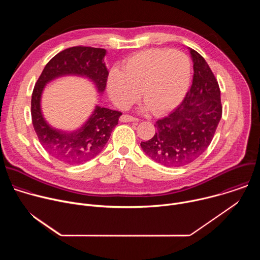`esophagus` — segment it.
I'll list each match as a JSON object with an SVG mask.
<instances>
[{"mask_svg": "<svg viewBox=\"0 0 260 260\" xmlns=\"http://www.w3.org/2000/svg\"><path fill=\"white\" fill-rule=\"evenodd\" d=\"M119 120H120L121 122H138V121H139L138 118L133 117V116H131V115H126V114L122 115V116L119 118Z\"/></svg>", "mask_w": 260, "mask_h": 260, "instance_id": "1", "label": "esophagus"}]
</instances>
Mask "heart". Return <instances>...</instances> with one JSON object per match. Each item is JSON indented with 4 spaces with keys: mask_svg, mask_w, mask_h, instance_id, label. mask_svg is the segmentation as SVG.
<instances>
[{
    "mask_svg": "<svg viewBox=\"0 0 260 260\" xmlns=\"http://www.w3.org/2000/svg\"><path fill=\"white\" fill-rule=\"evenodd\" d=\"M190 79L187 57L179 51L146 49L129 56L122 71L113 69L107 89L113 103L125 109L140 98L151 113L162 116L183 100Z\"/></svg>",
    "mask_w": 260,
    "mask_h": 260,
    "instance_id": "b5f03b06",
    "label": "heart"
}]
</instances>
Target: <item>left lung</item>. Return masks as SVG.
Instances as JSON below:
<instances>
[{
	"instance_id": "8db88e82",
	"label": "left lung",
	"mask_w": 260,
	"mask_h": 260,
	"mask_svg": "<svg viewBox=\"0 0 260 260\" xmlns=\"http://www.w3.org/2000/svg\"><path fill=\"white\" fill-rule=\"evenodd\" d=\"M193 79L183 102L156 121L153 138L141 142L143 151L165 167H182L202 155L222 116L220 88L205 58L190 49Z\"/></svg>"
}]
</instances>
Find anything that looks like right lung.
I'll list each match as a JSON object with an SVG mask.
<instances>
[{
  "instance_id": "1",
  "label": "right lung",
  "mask_w": 260,
  "mask_h": 260,
  "mask_svg": "<svg viewBox=\"0 0 260 260\" xmlns=\"http://www.w3.org/2000/svg\"><path fill=\"white\" fill-rule=\"evenodd\" d=\"M103 48L75 46L53 56L36 82L31 94V121L44 149L56 159L68 165L84 164L104 149L111 133L118 124L121 112L96 106L89 119L76 132L64 133L52 128L41 112V95L45 84L64 75H77L90 79L99 92L106 88L109 72L104 62Z\"/></svg>"
}]
</instances>
